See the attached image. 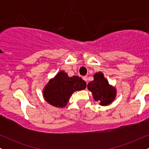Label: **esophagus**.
<instances>
[{
	"instance_id": "obj_1",
	"label": "esophagus",
	"mask_w": 149,
	"mask_h": 149,
	"mask_svg": "<svg viewBox=\"0 0 149 149\" xmlns=\"http://www.w3.org/2000/svg\"><path fill=\"white\" fill-rule=\"evenodd\" d=\"M83 79L84 80L85 82H88V76H83Z\"/></svg>"
}]
</instances>
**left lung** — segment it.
Instances as JSON below:
<instances>
[{"instance_id": "left-lung-1", "label": "left lung", "mask_w": 149, "mask_h": 149, "mask_svg": "<svg viewBox=\"0 0 149 149\" xmlns=\"http://www.w3.org/2000/svg\"><path fill=\"white\" fill-rule=\"evenodd\" d=\"M88 88L92 92L94 100L100 102L101 105H108L115 99L116 90L112 88L103 73H96L94 76V80L88 84Z\"/></svg>"}]
</instances>
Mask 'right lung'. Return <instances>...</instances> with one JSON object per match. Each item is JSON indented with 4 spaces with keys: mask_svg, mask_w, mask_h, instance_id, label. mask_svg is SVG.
Here are the masks:
<instances>
[{
    "mask_svg": "<svg viewBox=\"0 0 149 149\" xmlns=\"http://www.w3.org/2000/svg\"><path fill=\"white\" fill-rule=\"evenodd\" d=\"M85 88L86 82L81 78L77 76L69 77L64 71H61L49 80L44 90L43 95L49 104L62 108L66 105L73 92Z\"/></svg>",
    "mask_w": 149,
    "mask_h": 149,
    "instance_id": "add662e5",
    "label": "right lung"
}]
</instances>
